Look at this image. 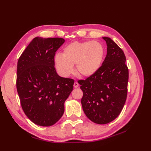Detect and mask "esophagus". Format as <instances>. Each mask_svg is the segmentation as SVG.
I'll use <instances>...</instances> for the list:
<instances>
[{
  "mask_svg": "<svg viewBox=\"0 0 151 151\" xmlns=\"http://www.w3.org/2000/svg\"><path fill=\"white\" fill-rule=\"evenodd\" d=\"M79 86V83H77V82H75L74 84V88H78Z\"/></svg>",
  "mask_w": 151,
  "mask_h": 151,
  "instance_id": "obj_1",
  "label": "esophagus"
}]
</instances>
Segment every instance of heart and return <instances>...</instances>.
<instances>
[{
	"label": "heart",
	"instance_id": "b5f03b06",
	"mask_svg": "<svg viewBox=\"0 0 151 151\" xmlns=\"http://www.w3.org/2000/svg\"><path fill=\"white\" fill-rule=\"evenodd\" d=\"M104 57V48L96 41L75 42L63 48L62 55L57 54L54 61L57 70L64 76H69L76 71L80 76L89 77L94 75L101 66Z\"/></svg>",
	"mask_w": 151,
	"mask_h": 151
}]
</instances>
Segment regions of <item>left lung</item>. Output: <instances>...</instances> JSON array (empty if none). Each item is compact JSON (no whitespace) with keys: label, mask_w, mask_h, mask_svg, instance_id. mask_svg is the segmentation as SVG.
I'll use <instances>...</instances> for the list:
<instances>
[{"label":"left lung","mask_w":151,"mask_h":151,"mask_svg":"<svg viewBox=\"0 0 151 151\" xmlns=\"http://www.w3.org/2000/svg\"><path fill=\"white\" fill-rule=\"evenodd\" d=\"M107 54L99 70L79 81L83 91L81 104L86 116L97 124H106L120 115L127 96L129 69L123 50L108 37Z\"/></svg>","instance_id":"1"}]
</instances>
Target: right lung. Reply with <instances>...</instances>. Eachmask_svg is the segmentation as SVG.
<instances>
[{
  "instance_id": "right-lung-1",
  "label": "right lung",
  "mask_w": 151,
  "mask_h": 151,
  "mask_svg": "<svg viewBox=\"0 0 151 151\" xmlns=\"http://www.w3.org/2000/svg\"><path fill=\"white\" fill-rule=\"evenodd\" d=\"M65 40L36 37L17 62L16 87L25 115L35 124L54 125L64 113L74 81L59 76L54 57Z\"/></svg>"
}]
</instances>
